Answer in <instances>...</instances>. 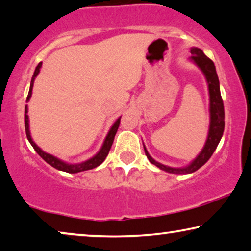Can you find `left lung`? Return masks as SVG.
I'll use <instances>...</instances> for the list:
<instances>
[{
  "instance_id": "obj_1",
  "label": "left lung",
  "mask_w": 251,
  "mask_h": 251,
  "mask_svg": "<svg viewBox=\"0 0 251 251\" xmlns=\"http://www.w3.org/2000/svg\"><path fill=\"white\" fill-rule=\"evenodd\" d=\"M191 60L203 72L205 76L207 86H209V94H210V128L205 145L202 149V151L199 153V156L195 158L192 163L182 168H173L169 166H165L163 164L158 163L153 158L149 155L147 149L144 145V149L146 156L149 161L158 168L163 169L167 173L172 174H191L201 168L202 166L210 159L211 156L213 155L214 150L217 149L220 140H221L223 131H225V106H223V101L220 93V83L219 77L215 71L214 63L209 57L204 55V52L200 48L193 47L191 49Z\"/></svg>"
}]
</instances>
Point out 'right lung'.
<instances>
[{"label":"right lung","mask_w":251,"mask_h":251,"mask_svg":"<svg viewBox=\"0 0 251 251\" xmlns=\"http://www.w3.org/2000/svg\"><path fill=\"white\" fill-rule=\"evenodd\" d=\"M41 65H42V63L38 64V66L36 67V71H34V73H33V76H32V78H31V83H30V90H29L28 98H26V102H28L29 100H30V98H31L34 78H36L37 75L39 74ZM26 113H28V105H25V128L26 138H28V140H29L30 144H31L33 149L36 150L38 155H39L42 158V159L46 161V163H48L50 166H52L53 168L58 169V171L71 173V174H75V173L88 171V169H93V168L98 167V166L101 165L103 161L105 160L106 156L109 155L111 146H112V144H113L115 133H117L118 128H119V125H120V119H121V117L119 118L118 120L113 123V126H111L109 133H107L105 140H104V142H103L102 148L100 149V151L96 153L94 157H92L91 159H88L86 161H83V163H79V164H68V163H65V161H63V160L58 159V158L55 157V156L50 155V153L45 152L44 150H41L36 144H34V141L32 140L31 136H30L29 117H28V114H26Z\"/></svg>","instance_id":"1"}]
</instances>
